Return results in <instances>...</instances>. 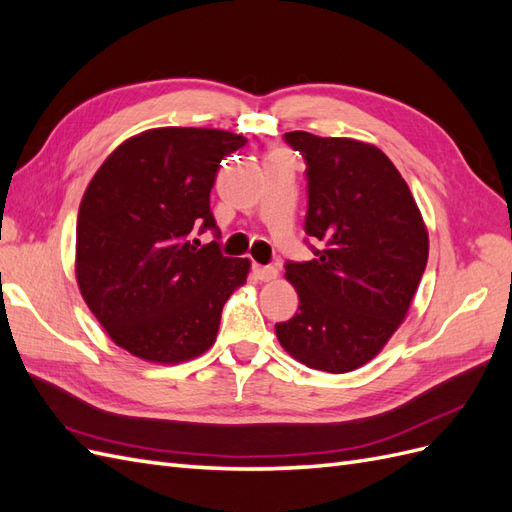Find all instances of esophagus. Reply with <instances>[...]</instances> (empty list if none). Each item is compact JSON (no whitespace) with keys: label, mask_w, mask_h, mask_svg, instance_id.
Segmentation results:
<instances>
[{"label":"esophagus","mask_w":512,"mask_h":512,"mask_svg":"<svg viewBox=\"0 0 512 512\" xmlns=\"http://www.w3.org/2000/svg\"><path fill=\"white\" fill-rule=\"evenodd\" d=\"M254 275L258 277L260 282H271V280H275V277H277V267H273V265H267V267L256 265L254 267Z\"/></svg>","instance_id":"1"}]
</instances>
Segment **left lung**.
Masks as SVG:
<instances>
[{"label": "left lung", "mask_w": 512, "mask_h": 512, "mask_svg": "<svg viewBox=\"0 0 512 512\" xmlns=\"http://www.w3.org/2000/svg\"><path fill=\"white\" fill-rule=\"evenodd\" d=\"M305 158V232L314 258L286 262L299 312L275 324L294 359L346 374L382 350L406 318L429 239L412 192L384 153L352 138L288 132Z\"/></svg>", "instance_id": "1"}]
</instances>
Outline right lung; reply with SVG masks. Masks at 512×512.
Masks as SVG:
<instances>
[{
	"label": "right lung",
	"mask_w": 512,
	"mask_h": 512,
	"mask_svg": "<svg viewBox=\"0 0 512 512\" xmlns=\"http://www.w3.org/2000/svg\"><path fill=\"white\" fill-rule=\"evenodd\" d=\"M247 141L207 128H158L128 138L89 181L76 222V282L113 342L138 359L203 354L250 260L228 258L209 194L220 162Z\"/></svg>",
	"instance_id": "obj_1"
}]
</instances>
